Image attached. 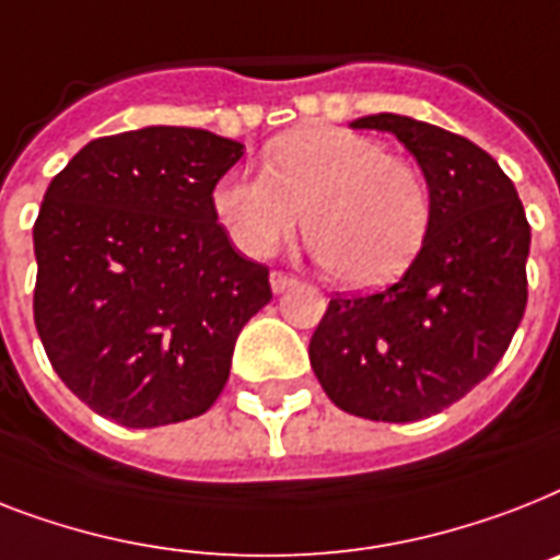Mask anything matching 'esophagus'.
I'll use <instances>...</instances> for the list:
<instances>
[{
  "mask_svg": "<svg viewBox=\"0 0 560 560\" xmlns=\"http://www.w3.org/2000/svg\"><path fill=\"white\" fill-rule=\"evenodd\" d=\"M293 284H295V276H288V272H279V270L270 272L272 293H284V290H290Z\"/></svg>",
  "mask_w": 560,
  "mask_h": 560,
  "instance_id": "obj_1",
  "label": "esophagus"
}]
</instances>
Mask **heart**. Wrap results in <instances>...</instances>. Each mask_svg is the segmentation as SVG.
<instances>
[{
    "mask_svg": "<svg viewBox=\"0 0 560 560\" xmlns=\"http://www.w3.org/2000/svg\"><path fill=\"white\" fill-rule=\"evenodd\" d=\"M212 203L226 233L256 258L293 238L304 215V235L322 270L353 290L402 276L431 224L429 186L411 161L327 122L276 140L265 172L221 177Z\"/></svg>",
    "mask_w": 560,
    "mask_h": 560,
    "instance_id": "obj_1",
    "label": "heart"
}]
</instances>
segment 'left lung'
I'll return each mask as SVG.
<instances>
[{
	"instance_id": "1",
	"label": "left lung",
	"mask_w": 560,
	"mask_h": 560,
	"mask_svg": "<svg viewBox=\"0 0 560 560\" xmlns=\"http://www.w3.org/2000/svg\"><path fill=\"white\" fill-rule=\"evenodd\" d=\"M353 129L390 131L417 158L431 195L422 249L385 290L336 295L311 339V365L334 406L413 422L492 374L526 311L529 221L492 154L402 115Z\"/></svg>"
}]
</instances>
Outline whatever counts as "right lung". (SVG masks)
I'll list each match as a JSON object with an SVG mask.
<instances>
[{"mask_svg":"<svg viewBox=\"0 0 560 560\" xmlns=\"http://www.w3.org/2000/svg\"><path fill=\"white\" fill-rule=\"evenodd\" d=\"M244 147L147 126L91 140L34 224V322L59 380L100 417L158 429L209 411L270 270L218 224L212 192Z\"/></svg>","mask_w":560,"mask_h":560,"instance_id":"1","label":"right lung"}]
</instances>
